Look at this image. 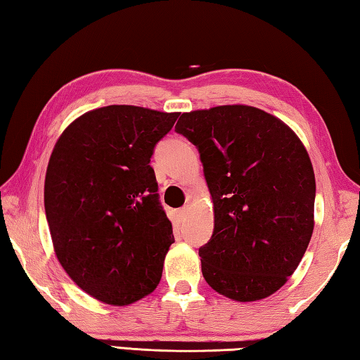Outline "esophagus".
Returning <instances> with one entry per match:
<instances>
[{
	"label": "esophagus",
	"instance_id": "obj_1",
	"mask_svg": "<svg viewBox=\"0 0 360 360\" xmlns=\"http://www.w3.org/2000/svg\"><path fill=\"white\" fill-rule=\"evenodd\" d=\"M177 212H179V217L180 219H186L188 214H189V205H185V207L180 208Z\"/></svg>",
	"mask_w": 360,
	"mask_h": 360
}]
</instances>
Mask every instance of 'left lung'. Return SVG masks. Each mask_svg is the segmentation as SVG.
Here are the masks:
<instances>
[{"label": "left lung", "instance_id": "1", "mask_svg": "<svg viewBox=\"0 0 360 360\" xmlns=\"http://www.w3.org/2000/svg\"><path fill=\"white\" fill-rule=\"evenodd\" d=\"M175 131L200 153L214 230L202 274L234 302L272 295L295 272L314 230L315 177L300 138L248 105L183 113Z\"/></svg>", "mask_w": 360, "mask_h": 360}]
</instances>
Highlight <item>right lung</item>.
<instances>
[{
  "label": "right lung",
  "instance_id": "1",
  "mask_svg": "<svg viewBox=\"0 0 360 360\" xmlns=\"http://www.w3.org/2000/svg\"><path fill=\"white\" fill-rule=\"evenodd\" d=\"M179 115L135 105L91 110L51 153L45 211L54 252L99 302L130 304L161 280L174 234L150 158Z\"/></svg>",
  "mask_w": 360,
  "mask_h": 360
}]
</instances>
